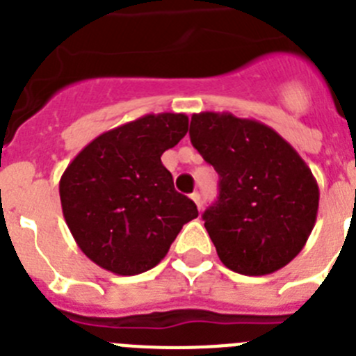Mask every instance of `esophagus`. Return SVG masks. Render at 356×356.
Instances as JSON below:
<instances>
[{"mask_svg":"<svg viewBox=\"0 0 356 356\" xmlns=\"http://www.w3.org/2000/svg\"><path fill=\"white\" fill-rule=\"evenodd\" d=\"M189 197H191V200L195 202V204H197V207L198 209H202V202H200V193H198V191H195V193H191L189 195Z\"/></svg>","mask_w":356,"mask_h":356,"instance_id":"esophagus-1","label":"esophagus"}]
</instances>
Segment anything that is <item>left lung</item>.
<instances>
[{"mask_svg":"<svg viewBox=\"0 0 356 356\" xmlns=\"http://www.w3.org/2000/svg\"><path fill=\"white\" fill-rule=\"evenodd\" d=\"M191 144L219 175L204 212L219 260L244 275L283 268L316 223L320 189L311 168L277 131L230 112L191 115Z\"/></svg>","mask_w":356,"mask_h":356,"instance_id":"left-lung-1","label":"left lung"}]
</instances>
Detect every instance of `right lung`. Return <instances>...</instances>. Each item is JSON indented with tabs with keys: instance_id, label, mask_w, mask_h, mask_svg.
Segmentation results:
<instances>
[{
	"instance_id": "add662e5",
	"label": "right lung",
	"mask_w": 356,
	"mask_h": 356,
	"mask_svg": "<svg viewBox=\"0 0 356 356\" xmlns=\"http://www.w3.org/2000/svg\"><path fill=\"white\" fill-rule=\"evenodd\" d=\"M188 115L147 114L102 133L59 181L65 221L82 253L108 272L137 275L167 257L197 205L174 188L161 154L188 133Z\"/></svg>"
}]
</instances>
